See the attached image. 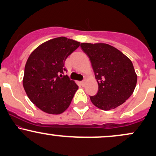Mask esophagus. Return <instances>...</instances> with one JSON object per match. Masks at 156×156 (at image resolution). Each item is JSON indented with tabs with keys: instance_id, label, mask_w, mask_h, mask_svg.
I'll return each instance as SVG.
<instances>
[{
	"instance_id": "1",
	"label": "esophagus",
	"mask_w": 156,
	"mask_h": 156,
	"mask_svg": "<svg viewBox=\"0 0 156 156\" xmlns=\"http://www.w3.org/2000/svg\"><path fill=\"white\" fill-rule=\"evenodd\" d=\"M85 83H86V80H82V81L80 82V83H81L82 86H84V84H85Z\"/></svg>"
}]
</instances>
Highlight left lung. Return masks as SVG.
<instances>
[{
	"mask_svg": "<svg viewBox=\"0 0 156 156\" xmlns=\"http://www.w3.org/2000/svg\"><path fill=\"white\" fill-rule=\"evenodd\" d=\"M89 56L98 83V92L90 96L92 103L102 110L114 109L133 94L137 82L133 63L117 48L105 43H81Z\"/></svg>",
	"mask_w": 156,
	"mask_h": 156,
	"instance_id": "8db88e82",
	"label": "left lung"
}]
</instances>
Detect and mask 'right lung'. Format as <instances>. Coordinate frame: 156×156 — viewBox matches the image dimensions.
<instances>
[{
    "label": "right lung",
    "instance_id": "right-lung-1",
    "mask_svg": "<svg viewBox=\"0 0 156 156\" xmlns=\"http://www.w3.org/2000/svg\"><path fill=\"white\" fill-rule=\"evenodd\" d=\"M79 46L73 39L57 37L40 44L28 57L23 87L30 101L42 112L59 114L70 105L78 87L64 76V62Z\"/></svg>",
    "mask_w": 156,
    "mask_h": 156
}]
</instances>
